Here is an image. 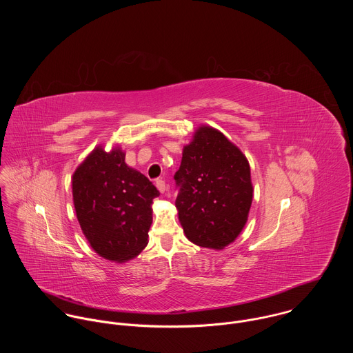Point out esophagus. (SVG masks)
Segmentation results:
<instances>
[{"mask_svg": "<svg viewBox=\"0 0 353 353\" xmlns=\"http://www.w3.org/2000/svg\"><path fill=\"white\" fill-rule=\"evenodd\" d=\"M154 185H156V188L159 189L160 193H163V192L165 190V182H164L163 179H156V181H154Z\"/></svg>", "mask_w": 353, "mask_h": 353, "instance_id": "obj_1", "label": "esophagus"}]
</instances>
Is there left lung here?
<instances>
[{
    "label": "left lung",
    "mask_w": 353,
    "mask_h": 353,
    "mask_svg": "<svg viewBox=\"0 0 353 353\" xmlns=\"http://www.w3.org/2000/svg\"><path fill=\"white\" fill-rule=\"evenodd\" d=\"M175 205L188 239L223 249L243 230L252 201L250 165L220 132L203 126L183 148L174 175Z\"/></svg>",
    "instance_id": "obj_1"
}]
</instances>
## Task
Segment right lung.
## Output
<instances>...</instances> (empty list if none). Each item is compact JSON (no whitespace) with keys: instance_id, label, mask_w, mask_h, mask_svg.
Instances as JSON below:
<instances>
[{"instance_id":"add662e5","label":"right lung","mask_w":353,"mask_h":353,"mask_svg":"<svg viewBox=\"0 0 353 353\" xmlns=\"http://www.w3.org/2000/svg\"><path fill=\"white\" fill-rule=\"evenodd\" d=\"M73 202L81 230L105 259L123 262L148 243L151 203L159 190L125 163V153L97 148L76 170Z\"/></svg>"}]
</instances>
